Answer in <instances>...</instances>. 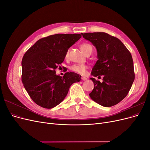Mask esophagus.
Instances as JSON below:
<instances>
[{
	"label": "esophagus",
	"instance_id": "esophagus-1",
	"mask_svg": "<svg viewBox=\"0 0 150 150\" xmlns=\"http://www.w3.org/2000/svg\"><path fill=\"white\" fill-rule=\"evenodd\" d=\"M81 79H82L83 81H86V80H87V78H86V77H84V76H83L82 78H81Z\"/></svg>",
	"mask_w": 150,
	"mask_h": 150
}]
</instances>
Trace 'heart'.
Segmentation results:
<instances>
[{
    "label": "heart",
    "instance_id": "b5f03b06",
    "mask_svg": "<svg viewBox=\"0 0 150 150\" xmlns=\"http://www.w3.org/2000/svg\"><path fill=\"white\" fill-rule=\"evenodd\" d=\"M81 49L82 50V51L86 54L89 52L93 51L92 46L88 43H83L81 44ZM69 49H68L65 55L66 58H67L68 56H69ZM69 69L71 71L76 72V73L84 75L86 74V70L88 69V66L85 64H73L69 67Z\"/></svg>",
    "mask_w": 150,
    "mask_h": 150
}]
</instances>
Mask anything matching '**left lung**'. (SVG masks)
Masks as SVG:
<instances>
[{"label":"left lung","instance_id":"left-lung-1","mask_svg":"<svg viewBox=\"0 0 150 150\" xmlns=\"http://www.w3.org/2000/svg\"><path fill=\"white\" fill-rule=\"evenodd\" d=\"M96 47L98 60L91 74L103 82L90 78L94 84L89 96L104 107H111L122 101L134 80L133 60L128 49L117 38L105 33H81Z\"/></svg>","mask_w":150,"mask_h":150}]
</instances>
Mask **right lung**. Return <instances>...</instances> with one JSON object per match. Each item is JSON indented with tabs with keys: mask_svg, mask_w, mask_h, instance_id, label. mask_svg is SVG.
Wrapping results in <instances>:
<instances>
[{
	"mask_svg": "<svg viewBox=\"0 0 150 150\" xmlns=\"http://www.w3.org/2000/svg\"><path fill=\"white\" fill-rule=\"evenodd\" d=\"M81 38L79 34H57L40 39L24 54L22 60V82L35 104L51 109L61 103L70 86L81 76L67 72L56 74L67 51Z\"/></svg>",
	"mask_w": 150,
	"mask_h": 150,
	"instance_id": "right-lung-1",
	"label": "right lung"
}]
</instances>
